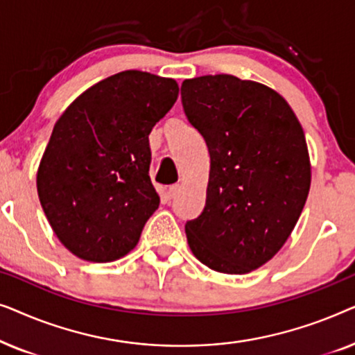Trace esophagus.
<instances>
[{
	"label": "esophagus",
	"instance_id": "34e87169",
	"mask_svg": "<svg viewBox=\"0 0 355 355\" xmlns=\"http://www.w3.org/2000/svg\"><path fill=\"white\" fill-rule=\"evenodd\" d=\"M181 191H182V184H173V186H169L166 196L168 198H176Z\"/></svg>",
	"mask_w": 355,
	"mask_h": 355
}]
</instances>
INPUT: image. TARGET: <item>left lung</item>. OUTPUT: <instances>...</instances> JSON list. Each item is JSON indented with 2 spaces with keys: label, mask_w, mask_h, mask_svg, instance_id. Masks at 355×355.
Masks as SVG:
<instances>
[{
  "label": "left lung",
  "mask_w": 355,
  "mask_h": 355,
  "mask_svg": "<svg viewBox=\"0 0 355 355\" xmlns=\"http://www.w3.org/2000/svg\"><path fill=\"white\" fill-rule=\"evenodd\" d=\"M181 96L210 152L189 247L208 268L250 273L278 254L304 210L312 181L304 129L284 96L255 80L202 76L184 80Z\"/></svg>",
  "instance_id": "1"
}]
</instances>
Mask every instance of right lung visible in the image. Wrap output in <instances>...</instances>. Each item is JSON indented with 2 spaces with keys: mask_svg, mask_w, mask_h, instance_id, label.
I'll use <instances>...</instances> for the list:
<instances>
[{
  "mask_svg": "<svg viewBox=\"0 0 355 355\" xmlns=\"http://www.w3.org/2000/svg\"><path fill=\"white\" fill-rule=\"evenodd\" d=\"M178 95L174 79L124 71L87 89L56 121L37 191L71 254L108 263L137 245L159 205L148 176V135Z\"/></svg>",
  "mask_w": 355,
  "mask_h": 355,
  "instance_id": "1",
  "label": "right lung"
}]
</instances>
